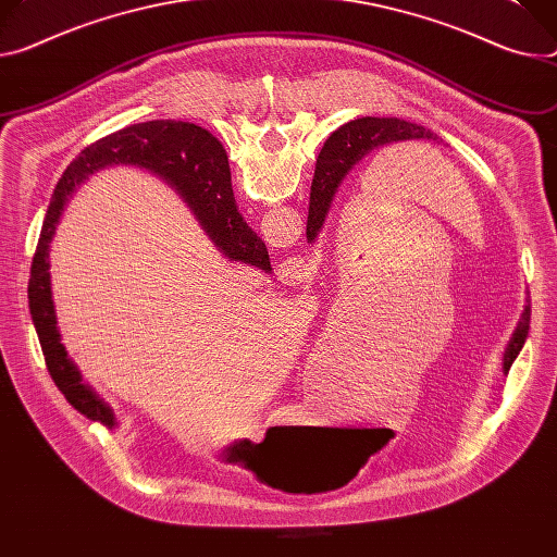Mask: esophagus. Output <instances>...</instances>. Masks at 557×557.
Listing matches in <instances>:
<instances>
[{
  "label": "esophagus",
  "mask_w": 557,
  "mask_h": 557,
  "mask_svg": "<svg viewBox=\"0 0 557 557\" xmlns=\"http://www.w3.org/2000/svg\"><path fill=\"white\" fill-rule=\"evenodd\" d=\"M309 264L301 260V258H288L284 260L282 269H280V277L284 280V284H301L305 282V277L309 275Z\"/></svg>",
  "instance_id": "34e87169"
}]
</instances>
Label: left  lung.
Returning <instances> with one entry per match:
<instances>
[{
	"instance_id": "left-lung-1",
	"label": "left lung",
	"mask_w": 557,
	"mask_h": 557,
	"mask_svg": "<svg viewBox=\"0 0 557 557\" xmlns=\"http://www.w3.org/2000/svg\"><path fill=\"white\" fill-rule=\"evenodd\" d=\"M397 141H435L440 144L435 133H431L424 126L411 124L407 120L397 117H362L352 120L344 126H339L324 144V162L318 169V177L313 180V193H311V205H309V220H307V237L313 242L329 215V209L333 205V197L348 175V171L360 164L367 156L375 153V150L397 144ZM529 301V299H527ZM531 320V305L524 307L522 320L504 350V371H509L513 360L527 339Z\"/></svg>"
}]
</instances>
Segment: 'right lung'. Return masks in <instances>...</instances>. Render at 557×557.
<instances>
[{
  "instance_id": "right-lung-1",
  "label": "right lung",
  "mask_w": 557,
  "mask_h": 557,
  "mask_svg": "<svg viewBox=\"0 0 557 557\" xmlns=\"http://www.w3.org/2000/svg\"><path fill=\"white\" fill-rule=\"evenodd\" d=\"M109 166H137L158 175L184 197L188 209L224 258L256 267L264 273H271L273 269L267 244L237 211L226 150L209 131L188 122L153 120L126 126L82 150L58 182L55 195L46 211L30 267L28 307L46 369L55 386L82 416L115 429L117 418L113 409L82 380L79 369L62 344L53 290H50L48 260L50 242L55 237L69 197H73L77 186L92 173Z\"/></svg>"
}]
</instances>
